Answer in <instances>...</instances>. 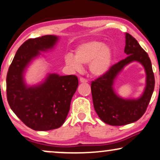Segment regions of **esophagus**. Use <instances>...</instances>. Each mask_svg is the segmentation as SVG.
<instances>
[{
	"label": "esophagus",
	"mask_w": 160,
	"mask_h": 160,
	"mask_svg": "<svg viewBox=\"0 0 160 160\" xmlns=\"http://www.w3.org/2000/svg\"><path fill=\"white\" fill-rule=\"evenodd\" d=\"M79 81H80V82H82V83H87V82H88V80H87L86 78H82V77L79 78Z\"/></svg>",
	"instance_id": "esophagus-1"
}]
</instances>
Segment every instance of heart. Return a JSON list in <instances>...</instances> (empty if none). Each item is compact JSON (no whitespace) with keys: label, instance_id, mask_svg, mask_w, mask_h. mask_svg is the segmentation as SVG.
I'll return each instance as SVG.
<instances>
[{"label":"heart","instance_id":"obj_1","mask_svg":"<svg viewBox=\"0 0 160 160\" xmlns=\"http://www.w3.org/2000/svg\"><path fill=\"white\" fill-rule=\"evenodd\" d=\"M113 62V51L102 41H88L76 47L74 57L67 55L65 63L75 70H82V64H89L90 73L102 76L107 73Z\"/></svg>","mask_w":160,"mask_h":160}]
</instances>
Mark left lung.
<instances>
[{"label": "left lung", "mask_w": 160, "mask_h": 160, "mask_svg": "<svg viewBox=\"0 0 160 160\" xmlns=\"http://www.w3.org/2000/svg\"><path fill=\"white\" fill-rule=\"evenodd\" d=\"M125 52L127 57L113 65L107 73L98 77L91 83L92 102L96 113L106 124L113 126L125 125L137 121L146 111L155 85L152 65L148 53L138 41L125 33ZM139 62L145 68L147 86L143 95L137 100H125L114 91L115 78L126 65Z\"/></svg>", "instance_id": "1"}]
</instances>
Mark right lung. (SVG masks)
I'll return each instance as SVG.
<instances>
[{
  "label": "right lung",
  "instance_id": "right-lung-1",
  "mask_svg": "<svg viewBox=\"0 0 160 160\" xmlns=\"http://www.w3.org/2000/svg\"><path fill=\"white\" fill-rule=\"evenodd\" d=\"M58 37L47 35L29 38L19 47L7 76V101L12 110L27 127L35 131H50L61 127L70 110L78 85L74 75H47L42 83L27 86L23 73L40 51L52 50Z\"/></svg>",
  "mask_w": 160,
  "mask_h": 160
}]
</instances>
